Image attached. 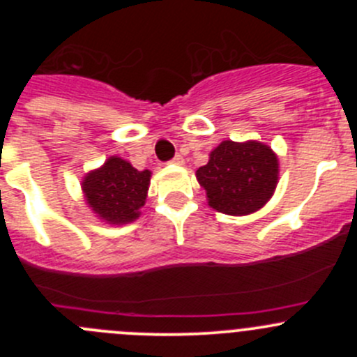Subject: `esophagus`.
Instances as JSON below:
<instances>
[{
  "label": "esophagus",
  "instance_id": "1",
  "mask_svg": "<svg viewBox=\"0 0 357 357\" xmlns=\"http://www.w3.org/2000/svg\"><path fill=\"white\" fill-rule=\"evenodd\" d=\"M171 164H178V165H181V164H185V158H183L181 155H176V157L172 158V160H171Z\"/></svg>",
  "mask_w": 357,
  "mask_h": 357
}]
</instances>
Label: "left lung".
Listing matches in <instances>:
<instances>
[{
    "mask_svg": "<svg viewBox=\"0 0 357 357\" xmlns=\"http://www.w3.org/2000/svg\"><path fill=\"white\" fill-rule=\"evenodd\" d=\"M197 179L212 208L245 215L271 199L278 183V158L259 142H222L197 171Z\"/></svg>",
    "mask_w": 357,
    "mask_h": 357,
    "instance_id": "8db88e82",
    "label": "left lung"
}]
</instances>
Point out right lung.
I'll return each instance as SVG.
<instances>
[{
	"label": "right lung",
	"instance_id": "right-lung-1",
	"mask_svg": "<svg viewBox=\"0 0 357 357\" xmlns=\"http://www.w3.org/2000/svg\"><path fill=\"white\" fill-rule=\"evenodd\" d=\"M150 171H138L121 157H110L103 167L89 172L82 192L89 207L112 225H126L139 218L150 185Z\"/></svg>",
	"mask_w": 357,
	"mask_h": 357
}]
</instances>
